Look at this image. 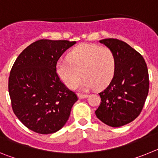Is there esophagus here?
Here are the masks:
<instances>
[{
  "label": "esophagus",
  "mask_w": 158,
  "mask_h": 158,
  "mask_svg": "<svg viewBox=\"0 0 158 158\" xmlns=\"http://www.w3.org/2000/svg\"><path fill=\"white\" fill-rule=\"evenodd\" d=\"M77 96H78V98L79 99H85V98H86V97H88L87 94H81V93H78Z\"/></svg>",
  "instance_id": "obj_1"
}]
</instances>
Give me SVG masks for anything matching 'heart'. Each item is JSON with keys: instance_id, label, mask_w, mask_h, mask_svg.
<instances>
[{"instance_id": "obj_1", "label": "heart", "mask_w": 158, "mask_h": 158, "mask_svg": "<svg viewBox=\"0 0 158 158\" xmlns=\"http://www.w3.org/2000/svg\"><path fill=\"white\" fill-rule=\"evenodd\" d=\"M116 68V58L111 49L95 44H81L68 54V59L59 60L56 70L60 79L69 89L79 84L81 90L94 86L103 89L110 83Z\"/></svg>"}]
</instances>
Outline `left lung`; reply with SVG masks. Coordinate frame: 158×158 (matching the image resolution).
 <instances>
[{
	"instance_id": "left-lung-1",
	"label": "left lung",
	"mask_w": 158,
	"mask_h": 158,
	"mask_svg": "<svg viewBox=\"0 0 158 158\" xmlns=\"http://www.w3.org/2000/svg\"><path fill=\"white\" fill-rule=\"evenodd\" d=\"M111 49L116 68L109 85L99 93L101 102L96 117L112 127H119L140 115L149 93L150 81L145 59L127 43L117 39L100 40Z\"/></svg>"
}]
</instances>
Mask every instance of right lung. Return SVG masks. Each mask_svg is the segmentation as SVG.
Here are the masks:
<instances>
[{
  "instance_id": "obj_1",
  "label": "right lung",
  "mask_w": 158,
  "mask_h": 158,
  "mask_svg": "<svg viewBox=\"0 0 158 158\" xmlns=\"http://www.w3.org/2000/svg\"><path fill=\"white\" fill-rule=\"evenodd\" d=\"M75 41L40 40L25 48L14 62L8 93L15 115L28 129L48 135L67 122L78 100L61 81L56 64Z\"/></svg>"
}]
</instances>
